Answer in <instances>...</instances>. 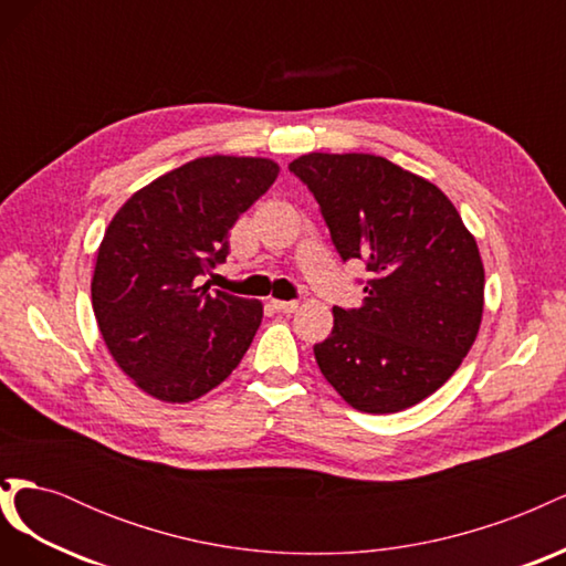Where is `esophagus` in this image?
<instances>
[{
	"instance_id": "obj_1",
	"label": "esophagus",
	"mask_w": 566,
	"mask_h": 566,
	"mask_svg": "<svg viewBox=\"0 0 566 566\" xmlns=\"http://www.w3.org/2000/svg\"><path fill=\"white\" fill-rule=\"evenodd\" d=\"M271 306L276 312H283V314H293V312H297L300 310V302H285V300H271Z\"/></svg>"
}]
</instances>
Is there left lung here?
<instances>
[{"label": "left lung", "instance_id": "8db88e82", "mask_svg": "<svg viewBox=\"0 0 566 566\" xmlns=\"http://www.w3.org/2000/svg\"><path fill=\"white\" fill-rule=\"evenodd\" d=\"M342 260H366L358 310H333L314 347L335 391L364 413H399L434 394L472 349L484 264L441 188L370 153H306L290 163Z\"/></svg>", "mask_w": 566, "mask_h": 566}]
</instances>
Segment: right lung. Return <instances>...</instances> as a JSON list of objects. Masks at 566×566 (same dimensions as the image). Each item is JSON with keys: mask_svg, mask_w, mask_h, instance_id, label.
Returning a JSON list of instances; mask_svg holds the SVG:
<instances>
[{"mask_svg": "<svg viewBox=\"0 0 566 566\" xmlns=\"http://www.w3.org/2000/svg\"><path fill=\"white\" fill-rule=\"evenodd\" d=\"M279 163L205 156L139 188L96 252L92 306L111 356L153 399L188 403L224 382L264 306L200 285L229 254V231L269 191Z\"/></svg>", "mask_w": 566, "mask_h": 566, "instance_id": "add662e5", "label": "right lung"}]
</instances>
